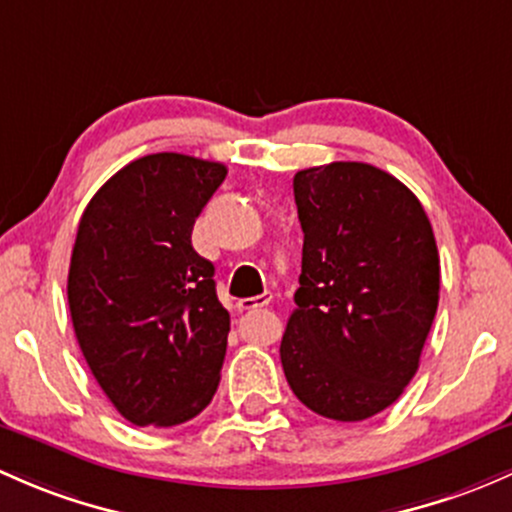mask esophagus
I'll return each instance as SVG.
<instances>
[{
    "mask_svg": "<svg viewBox=\"0 0 512 512\" xmlns=\"http://www.w3.org/2000/svg\"><path fill=\"white\" fill-rule=\"evenodd\" d=\"M272 301V294H260V297H250V299H240L238 306L242 311H250V309H260V306H267Z\"/></svg>",
    "mask_w": 512,
    "mask_h": 512,
    "instance_id": "obj_1",
    "label": "esophagus"
}]
</instances>
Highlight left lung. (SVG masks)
Masks as SVG:
<instances>
[{
    "label": "left lung",
    "instance_id": "1",
    "mask_svg": "<svg viewBox=\"0 0 512 512\" xmlns=\"http://www.w3.org/2000/svg\"><path fill=\"white\" fill-rule=\"evenodd\" d=\"M304 230L297 309L279 346L294 395L360 422L402 395L439 304V250L417 196L363 161L294 176Z\"/></svg>",
    "mask_w": 512,
    "mask_h": 512
}]
</instances>
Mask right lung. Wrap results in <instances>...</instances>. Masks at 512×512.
<instances>
[{"instance_id": "right-lung-1", "label": "right lung", "mask_w": 512, "mask_h": 512, "mask_svg": "<svg viewBox=\"0 0 512 512\" xmlns=\"http://www.w3.org/2000/svg\"><path fill=\"white\" fill-rule=\"evenodd\" d=\"M225 174L218 161L149 154L105 181L80 218L68 270L75 338L137 427L184 424L218 390L230 314L191 233Z\"/></svg>"}]
</instances>
